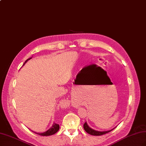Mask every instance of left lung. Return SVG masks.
<instances>
[{
  "label": "left lung",
  "instance_id": "obj_1",
  "mask_svg": "<svg viewBox=\"0 0 146 146\" xmlns=\"http://www.w3.org/2000/svg\"><path fill=\"white\" fill-rule=\"evenodd\" d=\"M83 127H84V129L86 131L88 134H91V135H93V136H101V135H103V134H105L106 133H108L114 129L113 128V129H110L109 131H96V130L91 129L90 127L88 125L86 122L84 123Z\"/></svg>",
  "mask_w": 146,
  "mask_h": 146
}]
</instances>
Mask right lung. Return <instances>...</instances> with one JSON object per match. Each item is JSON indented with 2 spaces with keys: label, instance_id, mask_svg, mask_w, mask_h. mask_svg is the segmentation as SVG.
I'll return each mask as SVG.
<instances>
[{
  "label": "right lung",
  "instance_id": "1",
  "mask_svg": "<svg viewBox=\"0 0 146 146\" xmlns=\"http://www.w3.org/2000/svg\"><path fill=\"white\" fill-rule=\"evenodd\" d=\"M31 58L27 59V60L25 61V62L24 63V64H25L26 62H27L29 60H30ZM59 128H60L59 125L57 124V123H54V124H53V125H52V126L51 127V128L50 129H48L47 131H46V132H44V133H35L39 134V135H40V136H50V135H53V134H54L55 133H57L58 131L59 130Z\"/></svg>",
  "mask_w": 146,
  "mask_h": 146
}]
</instances>
